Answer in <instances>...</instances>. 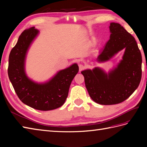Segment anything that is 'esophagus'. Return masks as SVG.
<instances>
[{
    "mask_svg": "<svg viewBox=\"0 0 147 147\" xmlns=\"http://www.w3.org/2000/svg\"><path fill=\"white\" fill-rule=\"evenodd\" d=\"M85 68V65H84L83 64H79V69H80V71H82Z\"/></svg>",
    "mask_w": 147,
    "mask_h": 147,
    "instance_id": "obj_1",
    "label": "esophagus"
}]
</instances>
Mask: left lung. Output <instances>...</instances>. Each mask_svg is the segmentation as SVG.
I'll return each instance as SVG.
<instances>
[{
	"label": "left lung",
	"instance_id": "left-lung-1",
	"mask_svg": "<svg viewBox=\"0 0 147 147\" xmlns=\"http://www.w3.org/2000/svg\"><path fill=\"white\" fill-rule=\"evenodd\" d=\"M109 29L110 39L96 61H107L124 49L122 60L108 74L99 67L82 71L90 96L101 105L123 102L138 88L142 78V57L135 38L119 23H111Z\"/></svg>",
	"mask_w": 147,
	"mask_h": 147
}]
</instances>
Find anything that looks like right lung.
Returning a JSON list of instances; mask_svg holds the SVG:
<instances>
[{
	"mask_svg": "<svg viewBox=\"0 0 147 147\" xmlns=\"http://www.w3.org/2000/svg\"><path fill=\"white\" fill-rule=\"evenodd\" d=\"M35 27L25 30L9 57L8 76L16 93L24 104L39 111H51L61 107L66 100L71 83L79 67L74 63L59 71L49 82H34L26 76L25 59L30 45L38 35Z\"/></svg>",
	"mask_w": 147,
	"mask_h": 147,
	"instance_id": "right-lung-1",
	"label": "right lung"
}]
</instances>
